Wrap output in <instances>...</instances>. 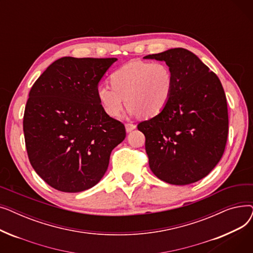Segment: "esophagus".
<instances>
[{
	"label": "esophagus",
	"instance_id": "34e87169",
	"mask_svg": "<svg viewBox=\"0 0 253 253\" xmlns=\"http://www.w3.org/2000/svg\"><path fill=\"white\" fill-rule=\"evenodd\" d=\"M125 128H126L127 132H131L132 130H134L136 128V125L135 124H132V123H126L125 124Z\"/></svg>",
	"mask_w": 253,
	"mask_h": 253
}]
</instances>
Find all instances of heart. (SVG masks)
Here are the masks:
<instances>
[{"label": "heart", "instance_id": "b5f03b06", "mask_svg": "<svg viewBox=\"0 0 253 253\" xmlns=\"http://www.w3.org/2000/svg\"><path fill=\"white\" fill-rule=\"evenodd\" d=\"M110 83L112 87L99 85L96 96L102 110L113 118L121 113L125 100L131 115H159L168 104L174 86L173 74L162 61L127 62L112 73Z\"/></svg>", "mask_w": 253, "mask_h": 253}]
</instances>
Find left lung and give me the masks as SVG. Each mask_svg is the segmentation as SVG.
Instances as JSON below:
<instances>
[{"instance_id": "8db88e82", "label": "left lung", "mask_w": 253, "mask_h": 253, "mask_svg": "<svg viewBox=\"0 0 253 253\" xmlns=\"http://www.w3.org/2000/svg\"><path fill=\"white\" fill-rule=\"evenodd\" d=\"M145 59L165 61L173 74L166 108L138 124L153 173L185 185L202 179L221 159L229 131L228 104L218 77L193 52L169 49Z\"/></svg>"}]
</instances>
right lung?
<instances>
[{
  "label": "right lung",
  "instance_id": "right-lung-1",
  "mask_svg": "<svg viewBox=\"0 0 253 253\" xmlns=\"http://www.w3.org/2000/svg\"><path fill=\"white\" fill-rule=\"evenodd\" d=\"M115 61L59 58L30 91L23 116L26 151L38 175L55 190L78 193L94 187L126 136L123 123L106 114L96 96Z\"/></svg>",
  "mask_w": 253,
  "mask_h": 253
}]
</instances>
